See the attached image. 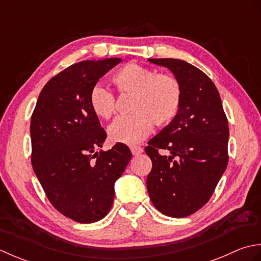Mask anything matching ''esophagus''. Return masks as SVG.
Returning <instances> with one entry per match:
<instances>
[{
    "mask_svg": "<svg viewBox=\"0 0 261 261\" xmlns=\"http://www.w3.org/2000/svg\"><path fill=\"white\" fill-rule=\"evenodd\" d=\"M130 151L133 155H140L141 153H143V148L141 146H132L130 147Z\"/></svg>",
    "mask_w": 261,
    "mask_h": 261,
    "instance_id": "obj_1",
    "label": "esophagus"
}]
</instances>
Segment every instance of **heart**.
<instances>
[{
    "label": "heart",
    "mask_w": 261,
    "mask_h": 261,
    "mask_svg": "<svg viewBox=\"0 0 261 261\" xmlns=\"http://www.w3.org/2000/svg\"><path fill=\"white\" fill-rule=\"evenodd\" d=\"M113 82L119 93H133L134 97L130 102L133 114L119 116L108 127L111 142L135 145L151 134L153 123L166 125L178 113L181 88L173 76L155 75L150 68L130 63L114 74ZM89 103L101 119H109L115 114V95L102 84H94L90 90Z\"/></svg>",
    "instance_id": "b5f03b06"
}]
</instances>
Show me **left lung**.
I'll return each instance as SVG.
<instances>
[{"label": "left lung", "instance_id": "obj_1", "mask_svg": "<svg viewBox=\"0 0 261 261\" xmlns=\"http://www.w3.org/2000/svg\"><path fill=\"white\" fill-rule=\"evenodd\" d=\"M148 62L169 68L181 88L177 115L145 147L152 160L146 179L152 203L162 214L180 219L210 200L225 171L227 119L215 84L199 68L174 58Z\"/></svg>", "mask_w": 261, "mask_h": 261}]
</instances>
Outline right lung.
<instances>
[{
    "instance_id": "right-lung-1",
    "label": "right lung",
    "mask_w": 261,
    "mask_h": 261,
    "mask_svg": "<svg viewBox=\"0 0 261 261\" xmlns=\"http://www.w3.org/2000/svg\"><path fill=\"white\" fill-rule=\"evenodd\" d=\"M120 58L82 61L46 83L31 116V163L47 198L79 223L108 214L115 182L130 161L128 146L95 152L107 137L89 103L90 90Z\"/></svg>"
}]
</instances>
